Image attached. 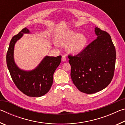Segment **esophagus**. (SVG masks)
I'll use <instances>...</instances> for the list:
<instances>
[{
    "label": "esophagus",
    "mask_w": 125,
    "mask_h": 125,
    "mask_svg": "<svg viewBox=\"0 0 125 125\" xmlns=\"http://www.w3.org/2000/svg\"><path fill=\"white\" fill-rule=\"evenodd\" d=\"M62 61L63 62H65V61H67V59H66V57L65 56H62Z\"/></svg>",
    "instance_id": "esophagus-1"
}]
</instances>
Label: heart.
Instances as JSON below:
<instances>
[{
	"instance_id": "1",
	"label": "heart",
	"mask_w": 125,
	"mask_h": 125,
	"mask_svg": "<svg viewBox=\"0 0 125 125\" xmlns=\"http://www.w3.org/2000/svg\"><path fill=\"white\" fill-rule=\"evenodd\" d=\"M86 38L82 34H78L74 31L69 30L60 35L57 39L59 46H67V51L70 53H78L84 49L86 43Z\"/></svg>"
}]
</instances>
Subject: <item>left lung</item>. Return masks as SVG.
I'll return each mask as SVG.
<instances>
[{"label":"left lung","mask_w":125,"mask_h":125,"mask_svg":"<svg viewBox=\"0 0 125 125\" xmlns=\"http://www.w3.org/2000/svg\"><path fill=\"white\" fill-rule=\"evenodd\" d=\"M96 39L74 56L69 55L71 76L78 89L86 94L102 90L110 83L115 71L116 50L111 36L95 27Z\"/></svg>","instance_id":"1"}]
</instances>
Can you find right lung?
I'll list each match as a JSON object with an SVG mask.
<instances>
[{"instance_id": "add662e5", "label": "right lung", "mask_w": 125, "mask_h": 125, "mask_svg": "<svg viewBox=\"0 0 125 125\" xmlns=\"http://www.w3.org/2000/svg\"><path fill=\"white\" fill-rule=\"evenodd\" d=\"M30 33L29 30L25 27L12 38L7 54V64L14 83L21 92L29 96L40 97L47 93L51 88L53 74L60 64L62 56H46L32 70L19 68L14 61V46L24 34Z\"/></svg>"}]
</instances>
